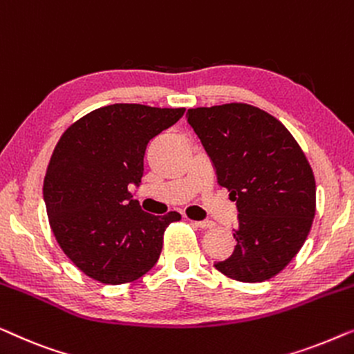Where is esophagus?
<instances>
[{
    "mask_svg": "<svg viewBox=\"0 0 354 354\" xmlns=\"http://www.w3.org/2000/svg\"><path fill=\"white\" fill-rule=\"evenodd\" d=\"M194 225H197L198 227L202 229H208V227H213L215 226V221H210V220H205V221H192Z\"/></svg>",
    "mask_w": 354,
    "mask_h": 354,
    "instance_id": "obj_1",
    "label": "esophagus"
}]
</instances>
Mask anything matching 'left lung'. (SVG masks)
Listing matches in <instances>:
<instances>
[{"instance_id": "obj_1", "label": "left lung", "mask_w": 354, "mask_h": 354, "mask_svg": "<svg viewBox=\"0 0 354 354\" xmlns=\"http://www.w3.org/2000/svg\"><path fill=\"white\" fill-rule=\"evenodd\" d=\"M186 117L239 210L236 248L215 268L241 282L274 277L300 252L316 213L305 152L277 118L250 104L189 109Z\"/></svg>"}]
</instances>
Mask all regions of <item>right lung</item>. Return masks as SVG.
I'll return each instance as SVG.
<instances>
[{
	"label": "right lung",
	"mask_w": 354,
	"mask_h": 354,
	"mask_svg": "<svg viewBox=\"0 0 354 354\" xmlns=\"http://www.w3.org/2000/svg\"><path fill=\"white\" fill-rule=\"evenodd\" d=\"M184 111L99 107L72 123L54 147L43 183L49 226L62 252L94 281L118 286L146 274L160 257L165 229L181 220L178 212H142L128 186L141 183L149 141Z\"/></svg>",
	"instance_id": "right-lung-1"
}]
</instances>
